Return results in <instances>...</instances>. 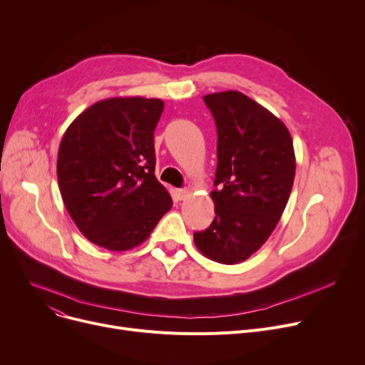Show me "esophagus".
<instances>
[{"label": "esophagus", "instance_id": "34e87169", "mask_svg": "<svg viewBox=\"0 0 365 365\" xmlns=\"http://www.w3.org/2000/svg\"><path fill=\"white\" fill-rule=\"evenodd\" d=\"M189 195V190L187 189H176V198L178 200H186Z\"/></svg>", "mask_w": 365, "mask_h": 365}]
</instances>
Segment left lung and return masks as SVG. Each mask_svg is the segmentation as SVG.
<instances>
[{
    "instance_id": "1",
    "label": "left lung",
    "mask_w": 365,
    "mask_h": 365,
    "mask_svg": "<svg viewBox=\"0 0 365 365\" xmlns=\"http://www.w3.org/2000/svg\"><path fill=\"white\" fill-rule=\"evenodd\" d=\"M217 128L215 220L195 232L198 250L234 264L256 253L289 201L296 158L293 140L272 112L240 91L204 96Z\"/></svg>"
}]
</instances>
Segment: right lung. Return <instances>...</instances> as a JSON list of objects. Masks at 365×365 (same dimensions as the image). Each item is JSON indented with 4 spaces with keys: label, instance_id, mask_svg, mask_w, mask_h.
Segmentation results:
<instances>
[{
    "label": "right lung",
    "instance_id": "1",
    "mask_svg": "<svg viewBox=\"0 0 365 365\" xmlns=\"http://www.w3.org/2000/svg\"><path fill=\"white\" fill-rule=\"evenodd\" d=\"M161 99L112 98L87 108L57 153L63 204L81 234L110 252L142 244L171 208L155 178L153 131Z\"/></svg>",
    "mask_w": 365,
    "mask_h": 365
}]
</instances>
